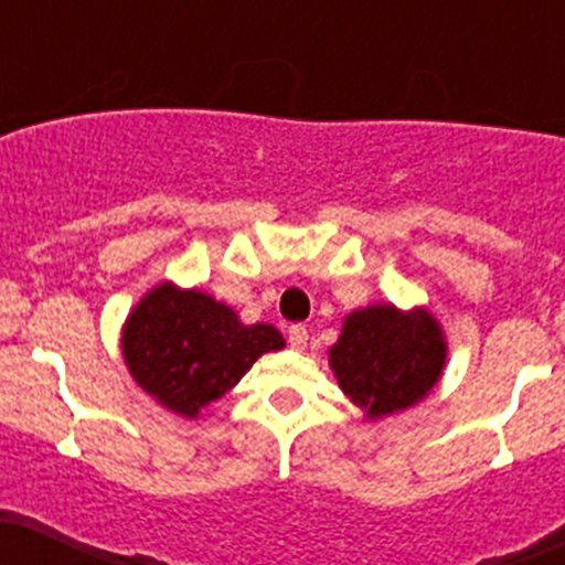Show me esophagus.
<instances>
[{"instance_id": "34e87169", "label": "esophagus", "mask_w": 565, "mask_h": 565, "mask_svg": "<svg viewBox=\"0 0 565 565\" xmlns=\"http://www.w3.org/2000/svg\"><path fill=\"white\" fill-rule=\"evenodd\" d=\"M288 343L294 349H305L308 347V327L305 324H291L288 327Z\"/></svg>"}]
</instances>
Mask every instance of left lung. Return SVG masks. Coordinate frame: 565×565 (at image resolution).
I'll use <instances>...</instances> for the list:
<instances>
[{"instance_id": "left-lung-1", "label": "left lung", "mask_w": 565, "mask_h": 565, "mask_svg": "<svg viewBox=\"0 0 565 565\" xmlns=\"http://www.w3.org/2000/svg\"><path fill=\"white\" fill-rule=\"evenodd\" d=\"M444 363L447 341L424 308L407 313L394 305L354 310L330 349L338 385L369 418L391 416L424 399Z\"/></svg>"}]
</instances>
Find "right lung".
I'll list each match as a JSON object with an SVG mask.
<instances>
[{
  "instance_id": "1",
  "label": "right lung",
  "mask_w": 565,
  "mask_h": 565,
  "mask_svg": "<svg viewBox=\"0 0 565 565\" xmlns=\"http://www.w3.org/2000/svg\"><path fill=\"white\" fill-rule=\"evenodd\" d=\"M286 347L271 324H241L207 294L160 282L125 321L121 352L132 380L171 413L196 418L260 354Z\"/></svg>"
}]
</instances>
